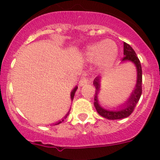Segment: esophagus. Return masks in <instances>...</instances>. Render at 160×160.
Returning a JSON list of instances; mask_svg holds the SVG:
<instances>
[{"mask_svg": "<svg viewBox=\"0 0 160 160\" xmlns=\"http://www.w3.org/2000/svg\"><path fill=\"white\" fill-rule=\"evenodd\" d=\"M88 78H86V77H83V78L80 79V82H79V84H80V86H84V85L88 84Z\"/></svg>", "mask_w": 160, "mask_h": 160, "instance_id": "34e87169", "label": "esophagus"}]
</instances>
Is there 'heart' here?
<instances>
[{
    "instance_id": "1",
    "label": "heart",
    "mask_w": 160,
    "mask_h": 160,
    "mask_svg": "<svg viewBox=\"0 0 160 160\" xmlns=\"http://www.w3.org/2000/svg\"><path fill=\"white\" fill-rule=\"evenodd\" d=\"M84 56L90 62L98 61V66L101 69H108L117 58L118 46L110 39L98 42L87 48Z\"/></svg>"
}]
</instances>
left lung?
<instances>
[{"mask_svg":"<svg viewBox=\"0 0 160 160\" xmlns=\"http://www.w3.org/2000/svg\"><path fill=\"white\" fill-rule=\"evenodd\" d=\"M124 56L122 58V62L125 61H130L135 64L137 70V82L135 88H134L130 98H128V101L121 106L120 109L117 111H108L103 108L98 103V94L99 93L100 90V78L101 77H98L93 80V85L96 88V93L94 96V107L96 108L98 114L105 118L109 119V120H118V119H122L128 117L135 109V106L138 104V101L140 99V97L142 95V66L140 63V61L137 56L136 53L134 51V49L126 42H124Z\"/></svg>","mask_w":160,"mask_h":160,"instance_id":"left-lung-1","label":"left lung"}]
</instances>
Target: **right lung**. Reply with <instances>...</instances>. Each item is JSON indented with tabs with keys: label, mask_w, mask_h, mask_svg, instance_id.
I'll return each mask as SVG.
<instances>
[{
	"label": "right lung",
	"mask_w": 160,
	"mask_h": 160,
	"mask_svg": "<svg viewBox=\"0 0 160 160\" xmlns=\"http://www.w3.org/2000/svg\"><path fill=\"white\" fill-rule=\"evenodd\" d=\"M77 90V87H76V88H74V89L72 90V92H71V94H70V96H71V100H72H72H73V98H74V94H75V92H76V90ZM68 115H69V112L67 113V115H66L65 117H64V118H67V116H68ZM63 121H64V119H62V121H59V122H57V123H56V124H55V125H59V124H60L61 122H63Z\"/></svg>",
	"instance_id": "add662e5"
}]
</instances>
